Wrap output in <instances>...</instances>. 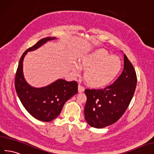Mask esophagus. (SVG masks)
Instances as JSON below:
<instances>
[{
  "instance_id": "obj_1",
  "label": "esophagus",
  "mask_w": 154,
  "mask_h": 154,
  "mask_svg": "<svg viewBox=\"0 0 154 154\" xmlns=\"http://www.w3.org/2000/svg\"><path fill=\"white\" fill-rule=\"evenodd\" d=\"M78 90H79V92H82V91H84V90H85V87L83 86H82V85H79V86H78Z\"/></svg>"
}]
</instances>
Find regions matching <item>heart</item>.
Here are the masks:
<instances>
[{"label":"heart","mask_w":154,"mask_h":154,"mask_svg":"<svg viewBox=\"0 0 154 154\" xmlns=\"http://www.w3.org/2000/svg\"><path fill=\"white\" fill-rule=\"evenodd\" d=\"M80 65L86 69L85 77L89 84L94 87H101L108 85L116 77L122 64L117 57L109 55L106 50L97 48L82 57ZM81 66L77 64L74 66L75 74H79Z\"/></svg>","instance_id":"obj_1"}]
</instances>
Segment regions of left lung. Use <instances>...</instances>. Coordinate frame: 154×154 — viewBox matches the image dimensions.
Segmentation results:
<instances>
[{
  "mask_svg": "<svg viewBox=\"0 0 154 154\" xmlns=\"http://www.w3.org/2000/svg\"><path fill=\"white\" fill-rule=\"evenodd\" d=\"M137 85L133 65L124 54V68L113 84L102 89H86L85 117L91 127L103 128L115 123L123 115Z\"/></svg>",
  "mask_w": 154,
  "mask_h": 154,
  "instance_id": "left-lung-1",
  "label": "left lung"
}]
</instances>
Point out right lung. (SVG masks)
Here are the masks:
<instances>
[{"instance_id": "obj_1", "label": "right lung", "mask_w": 154, "mask_h": 154, "mask_svg": "<svg viewBox=\"0 0 154 154\" xmlns=\"http://www.w3.org/2000/svg\"><path fill=\"white\" fill-rule=\"evenodd\" d=\"M55 37H46L29 48L20 59L15 77V90L20 102L31 116L43 122L54 120L60 113L65 103L78 92L75 81L59 79L47 86L37 88L26 82L23 73V62L29 51L37 49Z\"/></svg>"}]
</instances>
